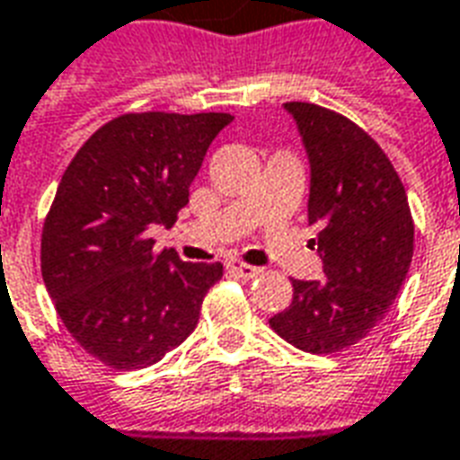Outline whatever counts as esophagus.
Here are the masks:
<instances>
[{"instance_id":"1","label":"esophagus","mask_w":460,"mask_h":460,"mask_svg":"<svg viewBox=\"0 0 460 460\" xmlns=\"http://www.w3.org/2000/svg\"><path fill=\"white\" fill-rule=\"evenodd\" d=\"M227 270L235 272L237 277H243V279H252V277L260 275V267L247 265V262H240V260H227Z\"/></svg>"}]
</instances>
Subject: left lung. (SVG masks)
Listing matches in <instances>:
<instances>
[{
    "label": "left lung",
    "instance_id": "left-lung-1",
    "mask_svg": "<svg viewBox=\"0 0 460 460\" xmlns=\"http://www.w3.org/2000/svg\"><path fill=\"white\" fill-rule=\"evenodd\" d=\"M285 109L309 155L312 245L327 279H292V305L270 327L297 349L337 354L364 340L399 295L413 257L411 208L389 155L354 120L307 101Z\"/></svg>",
    "mask_w": 460,
    "mask_h": 460
}]
</instances>
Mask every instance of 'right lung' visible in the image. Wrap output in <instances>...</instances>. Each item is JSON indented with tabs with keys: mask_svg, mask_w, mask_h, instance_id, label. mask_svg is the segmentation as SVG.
Segmentation results:
<instances>
[{
	"mask_svg": "<svg viewBox=\"0 0 460 460\" xmlns=\"http://www.w3.org/2000/svg\"><path fill=\"white\" fill-rule=\"evenodd\" d=\"M230 113H123L84 143L61 175L41 230V277L81 349L111 369L161 361L188 340L220 262L155 252L205 151Z\"/></svg>",
	"mask_w": 460,
	"mask_h": 460,
	"instance_id": "right-lung-1",
	"label": "right lung"
}]
</instances>
